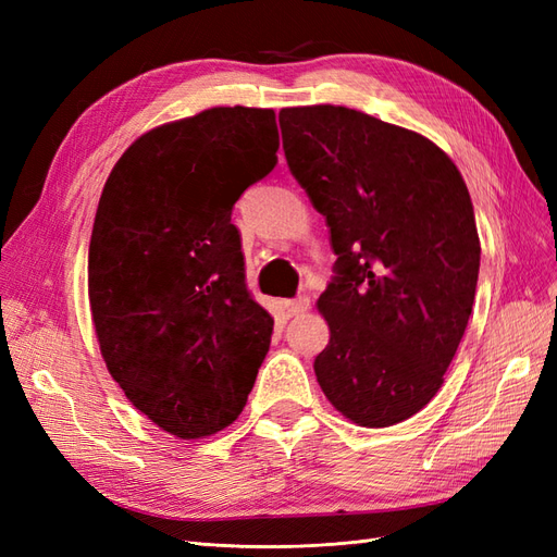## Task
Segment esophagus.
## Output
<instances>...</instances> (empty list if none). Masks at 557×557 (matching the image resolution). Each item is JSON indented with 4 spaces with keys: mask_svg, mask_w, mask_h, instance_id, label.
Returning <instances> with one entry per match:
<instances>
[{
    "mask_svg": "<svg viewBox=\"0 0 557 557\" xmlns=\"http://www.w3.org/2000/svg\"><path fill=\"white\" fill-rule=\"evenodd\" d=\"M309 307H311L309 297H297V299H290L288 305H285V309H288V315H290V318L301 315V313H305Z\"/></svg>",
    "mask_w": 557,
    "mask_h": 557,
    "instance_id": "esophagus-1",
    "label": "esophagus"
}]
</instances>
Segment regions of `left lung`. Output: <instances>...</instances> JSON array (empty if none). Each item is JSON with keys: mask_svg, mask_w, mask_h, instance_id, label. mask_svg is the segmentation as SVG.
<instances>
[{"mask_svg": "<svg viewBox=\"0 0 557 557\" xmlns=\"http://www.w3.org/2000/svg\"><path fill=\"white\" fill-rule=\"evenodd\" d=\"M278 123L336 252L315 379L356 425L391 428L440 393L467 330L481 262L469 190L434 141L358 109L288 107Z\"/></svg>", "mask_w": 557, "mask_h": 557, "instance_id": "left-lung-1", "label": "left lung"}]
</instances>
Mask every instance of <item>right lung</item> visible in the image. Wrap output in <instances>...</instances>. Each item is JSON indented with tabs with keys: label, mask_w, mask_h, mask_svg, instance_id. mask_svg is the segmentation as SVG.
<instances>
[{
	"label": "right lung",
	"mask_w": 557,
	"mask_h": 557,
	"mask_svg": "<svg viewBox=\"0 0 557 557\" xmlns=\"http://www.w3.org/2000/svg\"><path fill=\"white\" fill-rule=\"evenodd\" d=\"M274 109L213 107L148 129L111 170L88 297L109 374L178 440L232 425L272 342L232 207L276 164Z\"/></svg>",
	"instance_id": "add662e5"
}]
</instances>
